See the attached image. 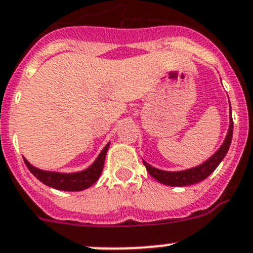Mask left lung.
Wrapping results in <instances>:
<instances>
[{"instance_id":"left-lung-1","label":"left lung","mask_w":253,"mask_h":253,"mask_svg":"<svg viewBox=\"0 0 253 253\" xmlns=\"http://www.w3.org/2000/svg\"><path fill=\"white\" fill-rule=\"evenodd\" d=\"M232 134L233 120L232 115H231L228 133H227V136L224 139L222 147L207 162H205V163L198 167H194L192 169H187V170H182V172H166V170H161V169H157L154 167L149 166L147 162H143V163H144L148 173L153 178L158 180V182L163 183V184L172 185V187H184V185L196 184V183L202 182L203 179H206L218 167L222 159L226 157L227 152L229 149V145H231V142H232Z\"/></svg>"}]
</instances>
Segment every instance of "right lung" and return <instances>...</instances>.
<instances>
[{
	"mask_svg": "<svg viewBox=\"0 0 253 253\" xmlns=\"http://www.w3.org/2000/svg\"><path fill=\"white\" fill-rule=\"evenodd\" d=\"M109 144L110 143L105 145V148L98 155L96 161L89 168L78 173H68V174H65V173L46 172V170H41V169L32 167L26 159H24V161L30 172L40 182H42L43 184L52 187L55 189H60V191L78 192L89 188L90 185H92L99 179L101 172H103L104 162H105V155L106 152H108Z\"/></svg>",
	"mask_w": 253,
	"mask_h": 253,
	"instance_id": "1",
	"label": "right lung"
}]
</instances>
